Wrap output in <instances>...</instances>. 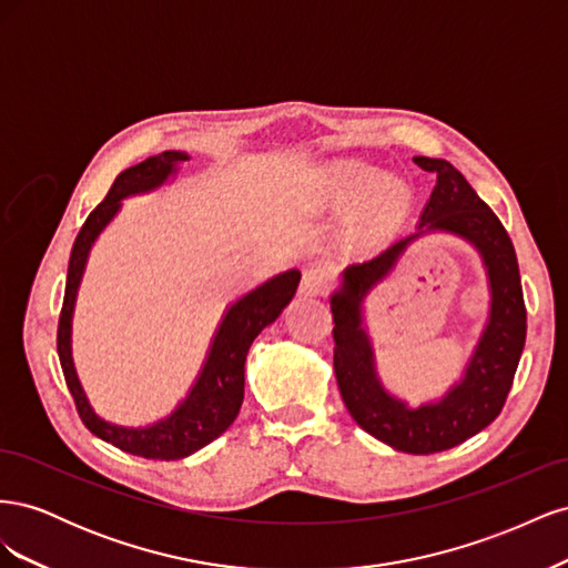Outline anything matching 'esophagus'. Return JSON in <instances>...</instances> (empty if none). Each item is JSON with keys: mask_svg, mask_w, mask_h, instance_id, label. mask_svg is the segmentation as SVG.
<instances>
[{"mask_svg": "<svg viewBox=\"0 0 568 568\" xmlns=\"http://www.w3.org/2000/svg\"><path fill=\"white\" fill-rule=\"evenodd\" d=\"M332 284V274L322 265H313L303 272V282H301V294L303 296H322L326 288Z\"/></svg>", "mask_w": 568, "mask_h": 568, "instance_id": "esophagus-1", "label": "esophagus"}]
</instances>
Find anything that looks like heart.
Wrapping results in <instances>:
<instances>
[{
  "label": "heart",
  "instance_id": "1",
  "mask_svg": "<svg viewBox=\"0 0 568 568\" xmlns=\"http://www.w3.org/2000/svg\"><path fill=\"white\" fill-rule=\"evenodd\" d=\"M320 192L334 209H355L374 199V211L382 215L400 213L409 203L407 189L400 182H388L384 170L367 163H343L326 170Z\"/></svg>",
  "mask_w": 568,
  "mask_h": 568
}]
</instances>
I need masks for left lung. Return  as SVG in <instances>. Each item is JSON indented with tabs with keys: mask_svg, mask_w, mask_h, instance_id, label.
I'll return each mask as SVG.
<instances>
[{
	"mask_svg": "<svg viewBox=\"0 0 568 568\" xmlns=\"http://www.w3.org/2000/svg\"><path fill=\"white\" fill-rule=\"evenodd\" d=\"M415 163L436 173V186L417 230L369 261L343 270L329 303L336 343L334 372L351 417L395 450L432 455L484 432L500 415L526 343V307L517 253L503 222L448 161L415 156ZM424 233H455L475 246L489 277L491 305L485 332L460 382L438 402L412 408L395 399L378 379L362 303L406 246Z\"/></svg>",
	"mask_w": 568,
	"mask_h": 568,
	"instance_id": "8db88e82",
	"label": "left lung"
}]
</instances>
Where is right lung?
Listing matches in <instances>:
<instances>
[{
	"label": "right lung",
	"mask_w": 568,
	"mask_h": 568,
	"mask_svg": "<svg viewBox=\"0 0 568 568\" xmlns=\"http://www.w3.org/2000/svg\"><path fill=\"white\" fill-rule=\"evenodd\" d=\"M184 161H189V153L184 151H163L159 156H151L123 170L109 189L106 199L84 220L71 251V263H68L65 296L57 336L65 384L73 395L78 415L84 426L94 436L115 445L123 453L165 462L189 457L227 432L239 415V407L244 403V363L251 343L267 324L282 315L291 298L296 296L301 282L298 270H286L282 274H274L272 280L263 282L261 286L251 288L248 294L236 298L227 307L217 324L196 382L189 388L186 398L168 417L149 426H120L97 415L78 379L71 346L73 311L90 251L99 234L109 227V222L123 209L125 199L156 192L168 180L178 175Z\"/></svg>",
	"instance_id": "add662e5"
}]
</instances>
